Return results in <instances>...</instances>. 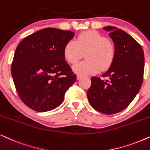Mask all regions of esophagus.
<instances>
[{"label": "esophagus", "mask_w": 150, "mask_h": 150, "mask_svg": "<svg viewBox=\"0 0 150 150\" xmlns=\"http://www.w3.org/2000/svg\"><path fill=\"white\" fill-rule=\"evenodd\" d=\"M82 77H83V76H81V75H77V80L81 79Z\"/></svg>", "instance_id": "obj_1"}]
</instances>
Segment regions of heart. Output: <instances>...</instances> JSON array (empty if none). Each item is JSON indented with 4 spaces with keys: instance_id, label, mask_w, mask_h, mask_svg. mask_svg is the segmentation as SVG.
Listing matches in <instances>:
<instances>
[{
    "instance_id": "b5f03b06",
    "label": "heart",
    "mask_w": 150,
    "mask_h": 150,
    "mask_svg": "<svg viewBox=\"0 0 150 150\" xmlns=\"http://www.w3.org/2000/svg\"><path fill=\"white\" fill-rule=\"evenodd\" d=\"M64 56L74 64L85 53V61L73 66L74 72L81 75L94 74L109 69L115 58L113 42L96 31H87L78 36L76 40H69L64 47Z\"/></svg>"
}]
</instances>
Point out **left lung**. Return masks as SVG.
Listing matches in <instances>:
<instances>
[{
	"label": "left lung",
	"instance_id": "obj_1",
	"mask_svg": "<svg viewBox=\"0 0 150 150\" xmlns=\"http://www.w3.org/2000/svg\"><path fill=\"white\" fill-rule=\"evenodd\" d=\"M103 30L110 32L113 40L115 58L102 78L92 77L87 96L95 110L110 115L125 109L139 93L145 63L143 48L130 35L116 27H105Z\"/></svg>",
	"mask_w": 150,
	"mask_h": 150
}]
</instances>
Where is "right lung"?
<instances>
[{
    "label": "right lung",
    "instance_id": "1",
    "mask_svg": "<svg viewBox=\"0 0 150 150\" xmlns=\"http://www.w3.org/2000/svg\"><path fill=\"white\" fill-rule=\"evenodd\" d=\"M74 32L45 28L25 37L16 49L11 76L21 100L36 112H47L63 102L76 81L64 56Z\"/></svg>",
    "mask_w": 150,
    "mask_h": 150
}]
</instances>
